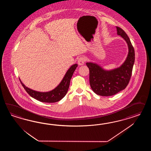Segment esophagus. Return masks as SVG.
Segmentation results:
<instances>
[{
    "instance_id": "34e87169",
    "label": "esophagus",
    "mask_w": 151,
    "mask_h": 151,
    "mask_svg": "<svg viewBox=\"0 0 151 151\" xmlns=\"http://www.w3.org/2000/svg\"><path fill=\"white\" fill-rule=\"evenodd\" d=\"M85 61H86V58L84 56H81L78 60V64L79 65H83L85 64Z\"/></svg>"
}]
</instances>
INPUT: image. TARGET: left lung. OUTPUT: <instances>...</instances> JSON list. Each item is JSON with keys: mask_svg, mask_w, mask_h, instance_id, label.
Instances as JSON below:
<instances>
[{"mask_svg": "<svg viewBox=\"0 0 151 151\" xmlns=\"http://www.w3.org/2000/svg\"><path fill=\"white\" fill-rule=\"evenodd\" d=\"M116 29L117 34L123 37L128 45V55L122 65L118 68L108 71L97 64L86 63L90 71V86L93 91L100 96H112L123 90L128 85L132 75L135 59L134 48L123 29L118 27Z\"/></svg>", "mask_w": 151, "mask_h": 151, "instance_id": "1", "label": "left lung"}]
</instances>
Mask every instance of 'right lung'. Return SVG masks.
Instances as JSON below:
<instances>
[{
    "label": "right lung",
    "mask_w": 151,
    "mask_h": 151,
    "mask_svg": "<svg viewBox=\"0 0 151 151\" xmlns=\"http://www.w3.org/2000/svg\"><path fill=\"white\" fill-rule=\"evenodd\" d=\"M77 67L78 64H75L72 65L66 72L59 85L50 91L42 92L34 91L25 86L23 82L20 81V79L19 80L25 91L31 97L42 102L54 103L61 100L67 93L71 78Z\"/></svg>",
    "instance_id": "1"
}]
</instances>
